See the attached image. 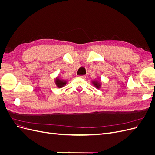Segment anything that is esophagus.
Instances as JSON below:
<instances>
[{
  "label": "esophagus",
  "mask_w": 155,
  "mask_h": 155,
  "mask_svg": "<svg viewBox=\"0 0 155 155\" xmlns=\"http://www.w3.org/2000/svg\"><path fill=\"white\" fill-rule=\"evenodd\" d=\"M79 78H82V79H85L86 76H79Z\"/></svg>",
  "instance_id": "esophagus-1"
}]
</instances>
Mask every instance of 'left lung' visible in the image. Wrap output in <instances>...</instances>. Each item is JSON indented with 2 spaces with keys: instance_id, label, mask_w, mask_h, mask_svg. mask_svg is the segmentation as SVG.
<instances>
[{
  "instance_id": "8db88e82",
  "label": "left lung",
  "mask_w": 155,
  "mask_h": 155,
  "mask_svg": "<svg viewBox=\"0 0 155 155\" xmlns=\"http://www.w3.org/2000/svg\"><path fill=\"white\" fill-rule=\"evenodd\" d=\"M92 83L93 84V85L96 88H97V89L100 88V87L101 86V81H99L97 80H94V81H92Z\"/></svg>"
}]
</instances>
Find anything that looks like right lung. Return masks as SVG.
<instances>
[{"mask_svg": "<svg viewBox=\"0 0 155 155\" xmlns=\"http://www.w3.org/2000/svg\"><path fill=\"white\" fill-rule=\"evenodd\" d=\"M55 83L56 86H57L58 88H62L67 85V81L60 78L59 76H58L55 79Z\"/></svg>", "mask_w": 155, "mask_h": 155, "instance_id": "add662e5", "label": "right lung"}]
</instances>
